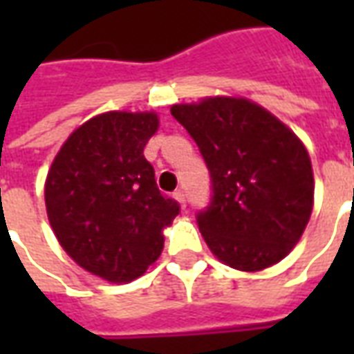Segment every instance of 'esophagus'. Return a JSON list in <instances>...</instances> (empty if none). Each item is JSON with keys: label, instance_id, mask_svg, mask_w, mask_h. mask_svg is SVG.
Returning a JSON list of instances; mask_svg holds the SVG:
<instances>
[{"label": "esophagus", "instance_id": "34e87169", "mask_svg": "<svg viewBox=\"0 0 354 354\" xmlns=\"http://www.w3.org/2000/svg\"><path fill=\"white\" fill-rule=\"evenodd\" d=\"M174 199L180 203V207L185 208V193L182 192V189H176V192H174Z\"/></svg>", "mask_w": 354, "mask_h": 354}]
</instances>
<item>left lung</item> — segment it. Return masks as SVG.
Wrapping results in <instances>:
<instances>
[{
	"label": "left lung",
	"instance_id": "1",
	"mask_svg": "<svg viewBox=\"0 0 354 354\" xmlns=\"http://www.w3.org/2000/svg\"><path fill=\"white\" fill-rule=\"evenodd\" d=\"M170 113L197 142L212 178L201 235L225 266L256 273L284 260L309 223L315 178L307 147L260 104L207 96Z\"/></svg>",
	"mask_w": 354,
	"mask_h": 354
}]
</instances>
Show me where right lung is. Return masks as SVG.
Wrapping results in <instances>:
<instances>
[{"label":"right lung","mask_w":354,"mask_h":354,"mask_svg":"<svg viewBox=\"0 0 354 354\" xmlns=\"http://www.w3.org/2000/svg\"><path fill=\"white\" fill-rule=\"evenodd\" d=\"M159 129L155 111H106L68 136L45 180L55 237L88 273L124 284L146 273L180 212L144 157Z\"/></svg>","instance_id":"add662e5"}]
</instances>
